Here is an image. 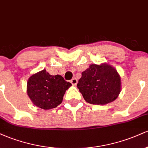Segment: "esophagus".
<instances>
[{
	"instance_id": "34e87169",
	"label": "esophagus",
	"mask_w": 148,
	"mask_h": 148,
	"mask_svg": "<svg viewBox=\"0 0 148 148\" xmlns=\"http://www.w3.org/2000/svg\"><path fill=\"white\" fill-rule=\"evenodd\" d=\"M71 84H72L73 86H76V84H77V83H78V80L76 79V78H74V79H72V80H71Z\"/></svg>"
}]
</instances>
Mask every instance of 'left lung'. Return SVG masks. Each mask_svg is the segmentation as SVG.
<instances>
[{
  "instance_id": "1",
  "label": "left lung",
  "mask_w": 148,
  "mask_h": 148,
  "mask_svg": "<svg viewBox=\"0 0 148 148\" xmlns=\"http://www.w3.org/2000/svg\"><path fill=\"white\" fill-rule=\"evenodd\" d=\"M77 87L88 103L104 105L120 95L121 78L116 69L108 63L92 64L82 72Z\"/></svg>"
}]
</instances>
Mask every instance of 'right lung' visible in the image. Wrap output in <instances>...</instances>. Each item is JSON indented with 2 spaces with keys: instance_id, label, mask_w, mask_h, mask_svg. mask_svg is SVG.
Wrapping results in <instances>:
<instances>
[{
  "instance_id": "right-lung-1",
  "label": "right lung",
  "mask_w": 148,
  "mask_h": 148,
  "mask_svg": "<svg viewBox=\"0 0 148 148\" xmlns=\"http://www.w3.org/2000/svg\"><path fill=\"white\" fill-rule=\"evenodd\" d=\"M71 86L62 76L51 75L43 69L28 79L27 94L35 106L49 110L62 103L64 93Z\"/></svg>"
}]
</instances>
